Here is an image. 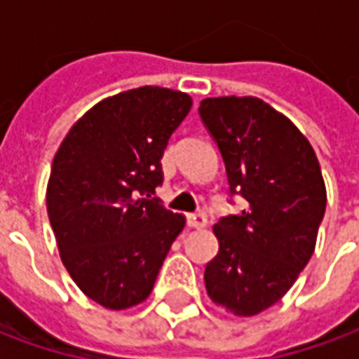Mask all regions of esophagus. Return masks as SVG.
<instances>
[{"mask_svg":"<svg viewBox=\"0 0 359 359\" xmlns=\"http://www.w3.org/2000/svg\"><path fill=\"white\" fill-rule=\"evenodd\" d=\"M187 225L192 226V229H203V226L208 225V217H205V213H202V211H198V213H188Z\"/></svg>","mask_w":359,"mask_h":359,"instance_id":"obj_1","label":"esophagus"}]
</instances>
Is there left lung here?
I'll return each instance as SVG.
<instances>
[{"mask_svg": "<svg viewBox=\"0 0 359 359\" xmlns=\"http://www.w3.org/2000/svg\"><path fill=\"white\" fill-rule=\"evenodd\" d=\"M198 111L225 161L229 194L248 202L213 226L219 252L205 265V290L234 316H256L288 292L316 250L327 205L321 167L292 121L259 97H208Z\"/></svg>", "mask_w": 359, "mask_h": 359, "instance_id": "left-lung-1", "label": "left lung"}]
</instances>
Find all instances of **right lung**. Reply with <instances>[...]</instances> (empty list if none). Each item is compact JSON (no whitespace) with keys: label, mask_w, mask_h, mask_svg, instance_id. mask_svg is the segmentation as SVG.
Returning a JSON list of instances; mask_svg holds the SVG:
<instances>
[{"label":"right lung","mask_w":359,"mask_h":359,"mask_svg":"<svg viewBox=\"0 0 359 359\" xmlns=\"http://www.w3.org/2000/svg\"><path fill=\"white\" fill-rule=\"evenodd\" d=\"M190 107V95L159 86L111 95L74 123L53 157L46 203L61 262L103 308L146 300L184 229V215L163 208L156 188Z\"/></svg>","instance_id":"1"}]
</instances>
